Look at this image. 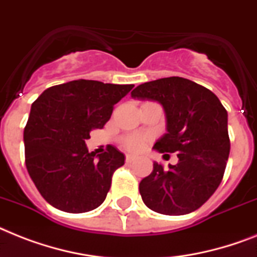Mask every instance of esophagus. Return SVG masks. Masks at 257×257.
<instances>
[{"instance_id": "1", "label": "esophagus", "mask_w": 257, "mask_h": 257, "mask_svg": "<svg viewBox=\"0 0 257 257\" xmlns=\"http://www.w3.org/2000/svg\"><path fill=\"white\" fill-rule=\"evenodd\" d=\"M135 160H137V156H135V154H126L125 156V161L126 162H133Z\"/></svg>"}]
</instances>
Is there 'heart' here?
<instances>
[{"mask_svg": "<svg viewBox=\"0 0 257 257\" xmlns=\"http://www.w3.org/2000/svg\"><path fill=\"white\" fill-rule=\"evenodd\" d=\"M148 143V137L144 135H128L125 136L124 139H122L121 144L122 147L125 148L126 150H131V152H139V150L143 149Z\"/></svg>", "mask_w": 257, "mask_h": 257, "instance_id": "heart-1", "label": "heart"}]
</instances>
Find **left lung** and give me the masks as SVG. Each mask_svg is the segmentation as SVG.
<instances>
[{
    "label": "left lung",
    "instance_id": "1",
    "mask_svg": "<svg viewBox=\"0 0 257 257\" xmlns=\"http://www.w3.org/2000/svg\"><path fill=\"white\" fill-rule=\"evenodd\" d=\"M131 95L162 104L168 133L154 149L178 157V164L169 169L154 162L153 172L140 182L144 203L165 215L195 211L224 176L230 154L226 108L210 89L179 76L140 84Z\"/></svg>",
    "mask_w": 257,
    "mask_h": 257
}]
</instances>
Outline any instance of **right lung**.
<instances>
[{
	"label": "right lung",
	"mask_w": 257,
	"mask_h": 257,
	"mask_svg": "<svg viewBox=\"0 0 257 257\" xmlns=\"http://www.w3.org/2000/svg\"><path fill=\"white\" fill-rule=\"evenodd\" d=\"M133 87L79 79L50 87L33 103L24 132L25 162L51 206L80 214L103 203L125 157L112 145L95 157L85 140L104 128L114 104Z\"/></svg>",
	"instance_id": "obj_1"
}]
</instances>
